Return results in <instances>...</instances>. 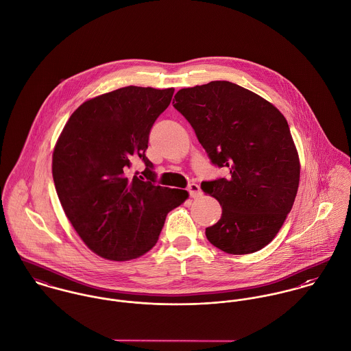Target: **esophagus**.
<instances>
[{"label": "esophagus", "mask_w": 351, "mask_h": 351, "mask_svg": "<svg viewBox=\"0 0 351 351\" xmlns=\"http://www.w3.org/2000/svg\"><path fill=\"white\" fill-rule=\"evenodd\" d=\"M188 192H189L191 197H193V199H197V197H200L201 196L200 186H199L197 184H195V182H193V184H189Z\"/></svg>", "instance_id": "1"}]
</instances>
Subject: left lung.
<instances>
[{
    "mask_svg": "<svg viewBox=\"0 0 351 351\" xmlns=\"http://www.w3.org/2000/svg\"><path fill=\"white\" fill-rule=\"evenodd\" d=\"M174 108L191 123L210 162L228 176L201 182L221 205L206 239L224 252L263 249L282 227L298 195L300 160L284 114L269 101L228 82L177 92Z\"/></svg>",
    "mask_w": 351,
    "mask_h": 351,
    "instance_id": "8db88e82",
    "label": "left lung"
}]
</instances>
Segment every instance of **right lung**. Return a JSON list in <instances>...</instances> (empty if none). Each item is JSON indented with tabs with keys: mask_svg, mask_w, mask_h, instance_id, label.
<instances>
[{
	"mask_svg": "<svg viewBox=\"0 0 351 351\" xmlns=\"http://www.w3.org/2000/svg\"><path fill=\"white\" fill-rule=\"evenodd\" d=\"M174 89L121 88L85 101L66 123L52 154V177L62 208L84 243L110 261L151 250L166 215L188 192L156 185L146 156L151 127ZM142 158L143 176L129 177Z\"/></svg>",
	"mask_w": 351,
	"mask_h": 351,
	"instance_id": "1",
	"label": "right lung"
}]
</instances>
